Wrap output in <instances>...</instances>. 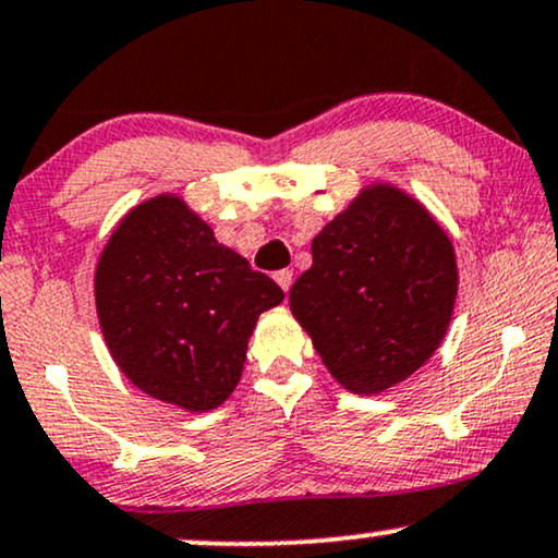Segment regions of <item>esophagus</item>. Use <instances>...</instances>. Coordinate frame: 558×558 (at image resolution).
Listing matches in <instances>:
<instances>
[{
  "label": "esophagus",
  "instance_id": "34e87169",
  "mask_svg": "<svg viewBox=\"0 0 558 558\" xmlns=\"http://www.w3.org/2000/svg\"><path fill=\"white\" fill-rule=\"evenodd\" d=\"M275 280H278V286L288 293V291H291V286H293V272L291 270H278V272H275Z\"/></svg>",
  "mask_w": 558,
  "mask_h": 558
}]
</instances>
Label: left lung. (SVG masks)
<instances>
[{"instance_id":"1","label":"left lung","mask_w":558,"mask_h":558,"mask_svg":"<svg viewBox=\"0 0 558 558\" xmlns=\"http://www.w3.org/2000/svg\"><path fill=\"white\" fill-rule=\"evenodd\" d=\"M454 296L447 233L405 192L374 184L314 236L312 267L288 301L332 377L377 395L432 359Z\"/></svg>"}]
</instances>
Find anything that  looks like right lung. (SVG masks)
I'll use <instances>...</instances> for the list:
<instances>
[{"label": "right lung", "mask_w": 558, "mask_h": 558, "mask_svg": "<svg viewBox=\"0 0 558 558\" xmlns=\"http://www.w3.org/2000/svg\"><path fill=\"white\" fill-rule=\"evenodd\" d=\"M283 291L218 244L173 194L126 215L98 259L96 308L106 345L134 387L205 413L241 379L259 314Z\"/></svg>", "instance_id": "1"}]
</instances>
